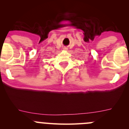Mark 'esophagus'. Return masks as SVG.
Segmentation results:
<instances>
[{
  "label": "esophagus",
  "instance_id": "esophagus-1",
  "mask_svg": "<svg viewBox=\"0 0 129 129\" xmlns=\"http://www.w3.org/2000/svg\"><path fill=\"white\" fill-rule=\"evenodd\" d=\"M63 50H67V48H66V47H63Z\"/></svg>",
  "mask_w": 129,
  "mask_h": 129
}]
</instances>
